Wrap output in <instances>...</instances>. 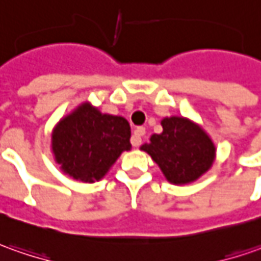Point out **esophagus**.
Returning <instances> with one entry per match:
<instances>
[{
  "mask_svg": "<svg viewBox=\"0 0 261 261\" xmlns=\"http://www.w3.org/2000/svg\"><path fill=\"white\" fill-rule=\"evenodd\" d=\"M145 134V128L144 127H137L134 133H133V137H131V144L134 147H138L141 144V138L144 137Z\"/></svg>",
  "mask_w": 261,
  "mask_h": 261,
  "instance_id": "esophagus-1",
  "label": "esophagus"
}]
</instances>
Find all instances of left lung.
Instances as JSON below:
<instances>
[{
  "label": "left lung",
  "mask_w": 261,
  "mask_h": 261,
  "mask_svg": "<svg viewBox=\"0 0 261 261\" xmlns=\"http://www.w3.org/2000/svg\"><path fill=\"white\" fill-rule=\"evenodd\" d=\"M161 125L163 133L153 134L141 150L151 155L168 181H194L212 167L216 148L198 125L182 117L164 118Z\"/></svg>",
  "instance_id": "8db88e82"
}]
</instances>
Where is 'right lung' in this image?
<instances>
[{
	"label": "right lung",
	"instance_id": "right-lung-1",
	"mask_svg": "<svg viewBox=\"0 0 261 261\" xmlns=\"http://www.w3.org/2000/svg\"><path fill=\"white\" fill-rule=\"evenodd\" d=\"M131 130L123 117L80 106L53 133V153L65 174L84 182L102 178L120 154L130 150Z\"/></svg>",
	"mask_w": 261,
	"mask_h": 261
}]
</instances>
